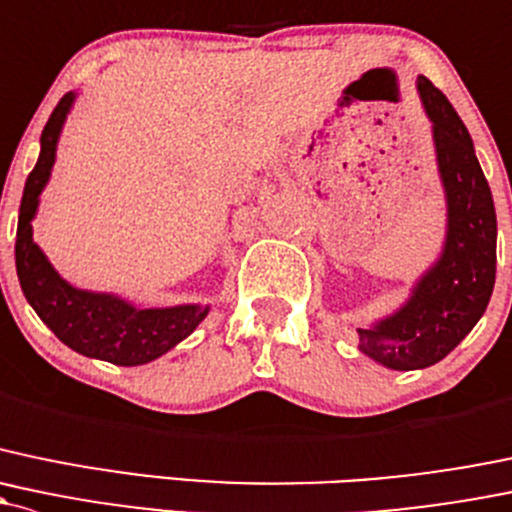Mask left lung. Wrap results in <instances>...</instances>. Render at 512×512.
<instances>
[{
	"mask_svg": "<svg viewBox=\"0 0 512 512\" xmlns=\"http://www.w3.org/2000/svg\"><path fill=\"white\" fill-rule=\"evenodd\" d=\"M417 93L432 125L446 233L405 304L358 328L360 351L390 370H422L446 358L478 324L496 284V206L469 129L424 75Z\"/></svg>",
	"mask_w": 512,
	"mask_h": 512,
	"instance_id": "8db88e82",
	"label": "left lung"
}]
</instances>
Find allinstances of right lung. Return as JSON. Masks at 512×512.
Wrapping results in <instances>:
<instances>
[{
    "mask_svg": "<svg viewBox=\"0 0 512 512\" xmlns=\"http://www.w3.org/2000/svg\"><path fill=\"white\" fill-rule=\"evenodd\" d=\"M78 93L61 98L41 132V152L29 174L16 225V274L21 292L39 319L75 353L115 365H144L169 353L196 331L211 304H179L139 309L112 292H93L68 282L34 242V218L41 193L56 164L58 139Z\"/></svg>",
    "mask_w": 512,
    "mask_h": 512,
    "instance_id": "right-lung-1",
    "label": "right lung"
}]
</instances>
